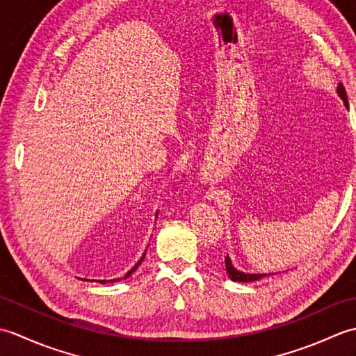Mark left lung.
<instances>
[{"instance_id":"obj_1","label":"left lung","mask_w":356,"mask_h":356,"mask_svg":"<svg viewBox=\"0 0 356 356\" xmlns=\"http://www.w3.org/2000/svg\"><path fill=\"white\" fill-rule=\"evenodd\" d=\"M337 93L343 99L346 107H349V102H347L346 88H344L341 82H339L338 87H337ZM225 268H226V274H228V277L232 280V282H240V283H251V282H257V280H261L264 277L274 275V274H246V272L234 268V264H232V261H231L228 255H226V259H225Z\"/></svg>"}]
</instances>
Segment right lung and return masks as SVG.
Segmentation results:
<instances>
[{
    "label": "right lung",
    "instance_id": "right-lung-1",
    "mask_svg": "<svg viewBox=\"0 0 356 356\" xmlns=\"http://www.w3.org/2000/svg\"><path fill=\"white\" fill-rule=\"evenodd\" d=\"M156 217H157V213H156ZM145 252H147V251H145ZM145 252H143V255L140 257V260H139L138 263H136V264H134V266H133V268H131L130 270H128V272H127V274H125V277H124V278H128V277H130V275L133 274V272H134L136 269H138V268L140 266V263H142V260H143V259H145ZM84 280H86V278H84ZM119 280H120V278H113V280H99V283H102V284H105V283H108V282H110V283H116V282H119ZM87 282H88V280H87Z\"/></svg>",
    "mask_w": 356,
    "mask_h": 356
}]
</instances>
